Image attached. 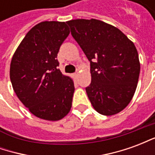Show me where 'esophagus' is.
Instances as JSON below:
<instances>
[{"instance_id": "obj_1", "label": "esophagus", "mask_w": 155, "mask_h": 155, "mask_svg": "<svg viewBox=\"0 0 155 155\" xmlns=\"http://www.w3.org/2000/svg\"><path fill=\"white\" fill-rule=\"evenodd\" d=\"M75 74V75H77V74H78V73H77V72H76V73H75V74Z\"/></svg>"}]
</instances>
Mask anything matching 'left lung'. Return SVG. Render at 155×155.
<instances>
[{
    "label": "left lung",
    "instance_id": "1",
    "mask_svg": "<svg viewBox=\"0 0 155 155\" xmlns=\"http://www.w3.org/2000/svg\"><path fill=\"white\" fill-rule=\"evenodd\" d=\"M91 63V83L85 88L98 113L113 115L132 100L140 64L136 48L119 29L95 19L66 22Z\"/></svg>",
    "mask_w": 155,
    "mask_h": 155
}]
</instances>
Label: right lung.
Segmentation results:
<instances>
[{
	"label": "right lung",
	"instance_id": "1",
	"mask_svg": "<svg viewBox=\"0 0 155 155\" xmlns=\"http://www.w3.org/2000/svg\"><path fill=\"white\" fill-rule=\"evenodd\" d=\"M69 34L65 22H41L25 35L12 57L10 78L14 91L42 120H61L71 110L74 82L62 74L56 59Z\"/></svg>",
	"mask_w": 155,
	"mask_h": 155
}]
</instances>
